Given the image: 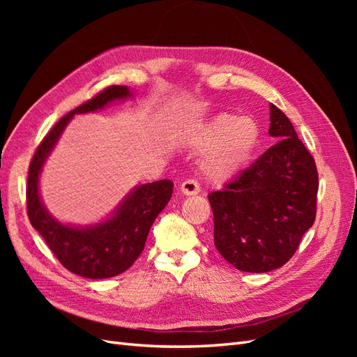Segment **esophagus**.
<instances>
[{"instance_id": "obj_1", "label": "esophagus", "mask_w": 357, "mask_h": 357, "mask_svg": "<svg viewBox=\"0 0 357 357\" xmlns=\"http://www.w3.org/2000/svg\"><path fill=\"white\" fill-rule=\"evenodd\" d=\"M180 192H181V195H185V197L198 195V193H199V185H198V181H195V180H186V181H183L181 185H180Z\"/></svg>"}]
</instances>
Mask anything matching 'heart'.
Returning a JSON list of instances; mask_svg holds the SVG:
<instances>
[{
	"mask_svg": "<svg viewBox=\"0 0 357 357\" xmlns=\"http://www.w3.org/2000/svg\"><path fill=\"white\" fill-rule=\"evenodd\" d=\"M261 138V128L253 117H238L231 113L215 116L197 138L201 152H209L202 160L205 177L222 183L248 164Z\"/></svg>",
	"mask_w": 357,
	"mask_h": 357,
	"instance_id": "heart-1",
	"label": "heart"
}]
</instances>
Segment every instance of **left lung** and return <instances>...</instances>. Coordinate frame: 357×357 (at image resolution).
Masks as SVG:
<instances>
[{"label": "left lung", "instance_id": "1", "mask_svg": "<svg viewBox=\"0 0 357 357\" xmlns=\"http://www.w3.org/2000/svg\"><path fill=\"white\" fill-rule=\"evenodd\" d=\"M269 121L274 146L223 190L208 195L214 245L244 273L283 266L316 219V162L274 104H269Z\"/></svg>", "mask_w": 357, "mask_h": 357}]
</instances>
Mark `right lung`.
Returning a JSON list of instances; mask_svg holds the SVG:
<instances>
[{
	"mask_svg": "<svg viewBox=\"0 0 357 357\" xmlns=\"http://www.w3.org/2000/svg\"><path fill=\"white\" fill-rule=\"evenodd\" d=\"M132 96L128 86H110L91 101L63 116L45 137L31 160L26 204L32 228L68 271L86 278H110L122 274L142 255L150 228L168 204L174 183L159 180L135 186L112 214L93 225L62 223L41 199L40 176L49 155L75 114L95 113L114 101Z\"/></svg>",
	"mask_w": 357,
	"mask_h": 357,
	"instance_id": "right-lung-1",
	"label": "right lung"
}]
</instances>
